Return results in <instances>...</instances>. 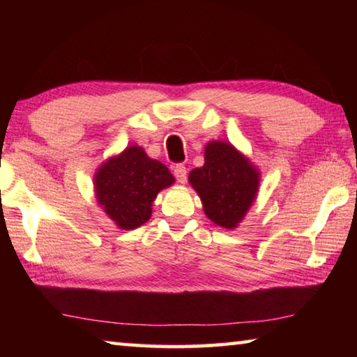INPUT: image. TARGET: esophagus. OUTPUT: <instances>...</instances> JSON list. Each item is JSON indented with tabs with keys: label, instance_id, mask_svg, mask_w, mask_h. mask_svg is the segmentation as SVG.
<instances>
[{
	"label": "esophagus",
	"instance_id": "esophagus-1",
	"mask_svg": "<svg viewBox=\"0 0 357 357\" xmlns=\"http://www.w3.org/2000/svg\"><path fill=\"white\" fill-rule=\"evenodd\" d=\"M173 174H174V178H176V181H178L179 184H185L187 170H185V167L183 164H178L176 167L173 168Z\"/></svg>",
	"mask_w": 357,
	"mask_h": 357
}]
</instances>
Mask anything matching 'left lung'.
Returning a JSON list of instances; mask_svg holds the SVG:
<instances>
[{"mask_svg": "<svg viewBox=\"0 0 357 357\" xmlns=\"http://www.w3.org/2000/svg\"><path fill=\"white\" fill-rule=\"evenodd\" d=\"M259 170L229 142L213 140L204 146V164L189 173L211 222L236 228L249 213L259 190Z\"/></svg>", "mask_w": 357, "mask_h": 357, "instance_id": "left-lung-1", "label": "left lung"}]
</instances>
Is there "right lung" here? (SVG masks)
<instances>
[{
    "mask_svg": "<svg viewBox=\"0 0 357 357\" xmlns=\"http://www.w3.org/2000/svg\"><path fill=\"white\" fill-rule=\"evenodd\" d=\"M174 183L162 162L132 144L100 164L94 173V195L108 219L121 229H135L153 214L157 193Z\"/></svg>",
    "mask_w": 357,
    "mask_h": 357,
    "instance_id": "add662e5",
    "label": "right lung"
}]
</instances>
